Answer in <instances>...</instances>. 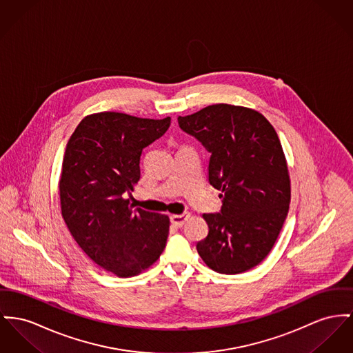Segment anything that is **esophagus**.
I'll return each instance as SVG.
<instances>
[{"label":"esophagus","mask_w":353,"mask_h":353,"mask_svg":"<svg viewBox=\"0 0 353 353\" xmlns=\"http://www.w3.org/2000/svg\"><path fill=\"white\" fill-rule=\"evenodd\" d=\"M188 216H190V214H188V212H183V214H174V215H171V216H170V221H171V223H172V226H174V228L179 229V228H182V226L185 225V222L188 221Z\"/></svg>","instance_id":"34e87169"}]
</instances>
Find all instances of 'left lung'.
<instances>
[{
    "mask_svg": "<svg viewBox=\"0 0 353 353\" xmlns=\"http://www.w3.org/2000/svg\"><path fill=\"white\" fill-rule=\"evenodd\" d=\"M178 123L210 152L209 182L222 192L221 212L203 214L209 234L196 243L198 254L218 273H243L269 254L288 215L281 141L259 111L232 104H212Z\"/></svg>",
    "mask_w": 353,
    "mask_h": 353,
    "instance_id": "left-lung-1",
    "label": "left lung"
}]
</instances>
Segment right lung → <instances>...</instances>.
Segmentation results:
<instances>
[{"instance_id":"obj_1","label":"right lung","mask_w":353,"mask_h":353,"mask_svg":"<svg viewBox=\"0 0 353 353\" xmlns=\"http://www.w3.org/2000/svg\"><path fill=\"white\" fill-rule=\"evenodd\" d=\"M170 123L99 112L83 119L67 144L59 181L61 215L81 250L118 277L139 274L165 250L168 216L132 210L125 195L141 179V151Z\"/></svg>"}]
</instances>
